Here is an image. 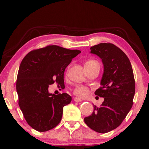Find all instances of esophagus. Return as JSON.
Segmentation results:
<instances>
[{"mask_svg": "<svg viewBox=\"0 0 149 149\" xmlns=\"http://www.w3.org/2000/svg\"><path fill=\"white\" fill-rule=\"evenodd\" d=\"M74 100L75 102H81L82 101V100H81V98H79V97H74Z\"/></svg>", "mask_w": 149, "mask_h": 149, "instance_id": "esophagus-1", "label": "esophagus"}]
</instances>
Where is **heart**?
Segmentation results:
<instances>
[{"mask_svg":"<svg viewBox=\"0 0 149 149\" xmlns=\"http://www.w3.org/2000/svg\"><path fill=\"white\" fill-rule=\"evenodd\" d=\"M95 63H97V62L94 60H87L85 62V67L87 66H90V65H92ZM73 93H74V95H77L79 97H85V95H87L88 93V89L86 87L83 86V85H77V86L75 87L74 91H73Z\"/></svg>","mask_w":149,"mask_h":149,"instance_id":"heart-1","label":"heart"}]
</instances>
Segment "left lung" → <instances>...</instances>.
Masks as SVG:
<instances>
[{"instance_id":"obj_1","label":"left lung","mask_w":149,"mask_h":149,"mask_svg":"<svg viewBox=\"0 0 149 149\" xmlns=\"http://www.w3.org/2000/svg\"><path fill=\"white\" fill-rule=\"evenodd\" d=\"M91 53L102 59L104 73L101 87L95 91L104 97L100 107L84 118L89 128L98 133H107L121 125L133 105L135 79L130 61L121 49L110 42L90 47Z\"/></svg>"}]
</instances>
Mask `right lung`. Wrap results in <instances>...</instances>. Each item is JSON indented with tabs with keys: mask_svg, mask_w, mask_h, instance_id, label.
<instances>
[{
	"mask_svg": "<svg viewBox=\"0 0 149 149\" xmlns=\"http://www.w3.org/2000/svg\"><path fill=\"white\" fill-rule=\"evenodd\" d=\"M81 53L58 45H47L30 52L22 60L17 77L18 104L28 125L47 132L60 123L63 107L70 103L68 93H49V85L58 83L64 89V73L72 58Z\"/></svg>",
	"mask_w": 149,
	"mask_h": 149,
	"instance_id": "right-lung-1",
	"label": "right lung"
}]
</instances>
